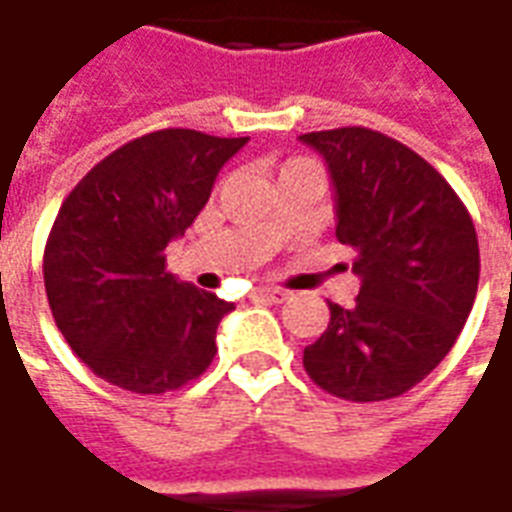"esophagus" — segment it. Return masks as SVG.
<instances>
[{"label": "esophagus", "instance_id": "esophagus-1", "mask_svg": "<svg viewBox=\"0 0 512 512\" xmlns=\"http://www.w3.org/2000/svg\"><path fill=\"white\" fill-rule=\"evenodd\" d=\"M288 290L282 288H257L255 290V299L271 301V304H282V301H288Z\"/></svg>", "mask_w": 512, "mask_h": 512}]
</instances>
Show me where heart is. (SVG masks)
<instances>
[{"label":"heart","instance_id":"heart-1","mask_svg":"<svg viewBox=\"0 0 512 512\" xmlns=\"http://www.w3.org/2000/svg\"><path fill=\"white\" fill-rule=\"evenodd\" d=\"M290 164H307V161H290Z\"/></svg>","mask_w":512,"mask_h":512}]
</instances>
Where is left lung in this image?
I'll return each instance as SVG.
<instances>
[{"instance_id": "8db88e82", "label": "left lung", "mask_w": 512, "mask_h": 512, "mask_svg": "<svg viewBox=\"0 0 512 512\" xmlns=\"http://www.w3.org/2000/svg\"><path fill=\"white\" fill-rule=\"evenodd\" d=\"M329 167L337 241L356 252L354 307L329 301V326L304 348L323 392L376 403L439 365L472 312L480 246L472 216L428 161L370 128L299 136Z\"/></svg>"}]
</instances>
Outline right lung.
Listing matches in <instances>:
<instances>
[{"label": "right lung", "instance_id": "obj_1", "mask_svg": "<svg viewBox=\"0 0 512 512\" xmlns=\"http://www.w3.org/2000/svg\"><path fill=\"white\" fill-rule=\"evenodd\" d=\"M246 142L153 131L98 161L65 197L43 282L57 329L98 378L164 395L208 370L216 326L235 307L178 282L164 249L197 219L219 169Z\"/></svg>", "mask_w": 512, "mask_h": 512}]
</instances>
